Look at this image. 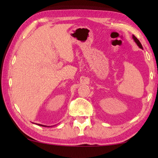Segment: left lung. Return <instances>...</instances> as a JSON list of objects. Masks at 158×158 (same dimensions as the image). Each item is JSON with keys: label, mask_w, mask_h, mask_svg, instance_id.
Returning a JSON list of instances; mask_svg holds the SVG:
<instances>
[{"label": "left lung", "mask_w": 158, "mask_h": 158, "mask_svg": "<svg viewBox=\"0 0 158 158\" xmlns=\"http://www.w3.org/2000/svg\"><path fill=\"white\" fill-rule=\"evenodd\" d=\"M132 38H133V40H134V41H135V42H136V44H137L138 45L139 47L141 48V49H143L142 45H141V42H140L139 40L137 38V37H136L135 35H132Z\"/></svg>", "instance_id": "8db88e82"}]
</instances>
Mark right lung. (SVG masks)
<instances>
[{"mask_svg":"<svg viewBox=\"0 0 158 158\" xmlns=\"http://www.w3.org/2000/svg\"><path fill=\"white\" fill-rule=\"evenodd\" d=\"M38 125H40V126H43V127H47V126H46V125H40V124H37ZM48 127H49V126H48Z\"/></svg>","mask_w":158,"mask_h":158,"instance_id":"right-lung-1","label":"right lung"}]
</instances>
